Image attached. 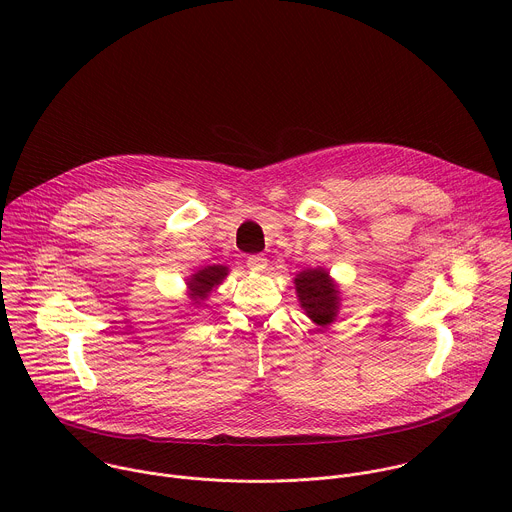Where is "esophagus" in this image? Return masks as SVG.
<instances>
[{
  "instance_id": "obj_1",
  "label": "esophagus",
  "mask_w": 512,
  "mask_h": 512,
  "mask_svg": "<svg viewBox=\"0 0 512 512\" xmlns=\"http://www.w3.org/2000/svg\"><path fill=\"white\" fill-rule=\"evenodd\" d=\"M247 267L253 271V273H263L267 269V259L263 255H251L247 259Z\"/></svg>"
}]
</instances>
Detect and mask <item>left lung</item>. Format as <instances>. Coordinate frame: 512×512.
I'll use <instances>...</instances> for the list:
<instances>
[{
    "instance_id": "left-lung-1",
    "label": "left lung",
    "mask_w": 512,
    "mask_h": 512,
    "mask_svg": "<svg viewBox=\"0 0 512 512\" xmlns=\"http://www.w3.org/2000/svg\"><path fill=\"white\" fill-rule=\"evenodd\" d=\"M296 294L304 314L318 326V332L336 322L340 312V285L326 267H308L294 277Z\"/></svg>"
}]
</instances>
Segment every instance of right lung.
<instances>
[{
  "mask_svg": "<svg viewBox=\"0 0 512 512\" xmlns=\"http://www.w3.org/2000/svg\"><path fill=\"white\" fill-rule=\"evenodd\" d=\"M229 275L227 265H206L198 267L192 275L186 277V296L190 298L194 308H202L206 298L212 294V291L221 285Z\"/></svg>",
  "mask_w": 512,
  "mask_h": 512,
  "instance_id": "obj_1",
  "label": "right lung"
}]
</instances>
